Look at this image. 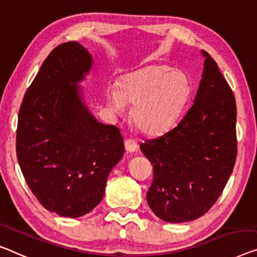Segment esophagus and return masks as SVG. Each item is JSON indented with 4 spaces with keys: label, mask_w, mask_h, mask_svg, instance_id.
<instances>
[{
    "label": "esophagus",
    "mask_w": 257,
    "mask_h": 257,
    "mask_svg": "<svg viewBox=\"0 0 257 257\" xmlns=\"http://www.w3.org/2000/svg\"><path fill=\"white\" fill-rule=\"evenodd\" d=\"M137 148H138V144H137L136 141L132 140V139L125 140V149H126V151H127L128 153L136 152Z\"/></svg>",
    "instance_id": "obj_1"
}]
</instances>
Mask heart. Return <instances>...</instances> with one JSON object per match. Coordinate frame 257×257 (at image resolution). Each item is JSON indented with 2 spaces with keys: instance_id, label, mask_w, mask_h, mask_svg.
Segmentation results:
<instances>
[{
  "instance_id": "b5f03b06",
  "label": "heart",
  "mask_w": 257,
  "mask_h": 257,
  "mask_svg": "<svg viewBox=\"0 0 257 257\" xmlns=\"http://www.w3.org/2000/svg\"><path fill=\"white\" fill-rule=\"evenodd\" d=\"M191 93L186 74L164 65H153L127 73L117 86L106 89V104L123 111L133 104L131 119L140 132L160 136L173 127L184 111Z\"/></svg>"
}]
</instances>
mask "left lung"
<instances>
[{"label":"left lung","instance_id":"8db88e82","mask_svg":"<svg viewBox=\"0 0 257 257\" xmlns=\"http://www.w3.org/2000/svg\"><path fill=\"white\" fill-rule=\"evenodd\" d=\"M194 103L171 131L140 145L154 165L147 202L169 223L191 222L214 206L236 157L233 92L207 51Z\"/></svg>","mask_w":257,"mask_h":257}]
</instances>
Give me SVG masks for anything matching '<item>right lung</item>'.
Segmentation results:
<instances>
[{
  "label": "right lung",
  "mask_w": 257,
  "mask_h": 257,
  "mask_svg": "<svg viewBox=\"0 0 257 257\" xmlns=\"http://www.w3.org/2000/svg\"><path fill=\"white\" fill-rule=\"evenodd\" d=\"M92 64L77 41L57 46L19 109L16 151L24 178L47 210L70 218L100 203L125 151L118 127L97 121L80 95L78 82Z\"/></svg>",
  "instance_id": "add662e5"
}]
</instances>
